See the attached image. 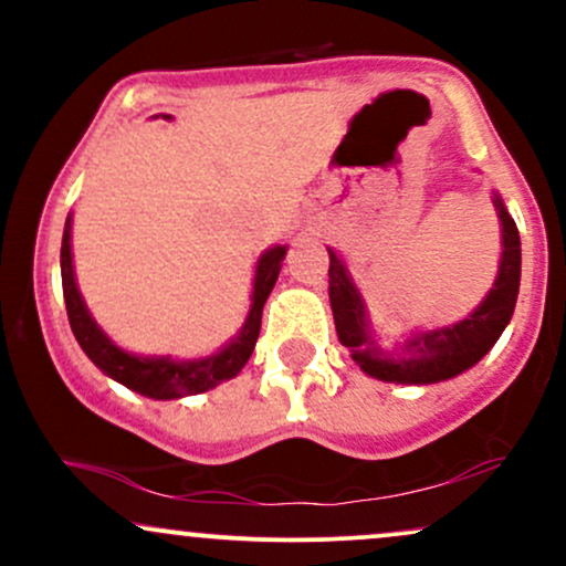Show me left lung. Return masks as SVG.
I'll use <instances>...</instances> for the list:
<instances>
[{
    "label": "left lung",
    "instance_id": "obj_1",
    "mask_svg": "<svg viewBox=\"0 0 566 566\" xmlns=\"http://www.w3.org/2000/svg\"><path fill=\"white\" fill-rule=\"evenodd\" d=\"M492 205H495L500 226H503V231H500L503 233V255H500V269L490 295L479 303V308L469 319L415 335L412 340L405 343L401 354H391V350L378 346L373 329H369L367 308L359 290L350 282L337 252L327 250L329 305H333L337 337L369 378L409 382V386L450 380L476 365L486 350L495 346L505 324L511 322L513 305H516L518 279H522V242H518L516 223H513L497 193Z\"/></svg>",
    "mask_w": 566,
    "mask_h": 566
}]
</instances>
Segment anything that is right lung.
<instances>
[{
	"label": "right lung",
	"mask_w": 566,
	"mask_h": 566,
	"mask_svg": "<svg viewBox=\"0 0 566 566\" xmlns=\"http://www.w3.org/2000/svg\"><path fill=\"white\" fill-rule=\"evenodd\" d=\"M170 119V116H165ZM287 255V247H271L261 255L255 269V287H252V305L247 314L244 327L233 337L229 346H223L218 354L205 356L193 361H175L170 356H135L122 350L116 343L97 327L84 305L80 287L74 279V263H71V216L66 220L61 244V279H63V297H66L69 324L74 329V337L80 340L84 354L97 369L114 378L129 391H138L151 399H180V396L205 394L216 388L218 382L237 378L252 356L258 335H261V316L263 305L274 290L282 261Z\"/></svg>",
	"instance_id": "obj_1"
}]
</instances>
